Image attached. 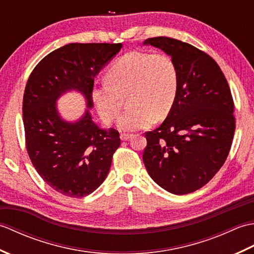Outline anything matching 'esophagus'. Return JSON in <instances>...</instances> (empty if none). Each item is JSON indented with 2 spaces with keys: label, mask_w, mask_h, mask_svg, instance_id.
Segmentation results:
<instances>
[{
  "label": "esophagus",
  "mask_w": 254,
  "mask_h": 254,
  "mask_svg": "<svg viewBox=\"0 0 254 254\" xmlns=\"http://www.w3.org/2000/svg\"><path fill=\"white\" fill-rule=\"evenodd\" d=\"M122 141H127V139H130L132 137V134H128V133H122L120 135Z\"/></svg>",
  "instance_id": "obj_1"
}]
</instances>
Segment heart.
Here are the masks:
<instances>
[{"label": "heart", "instance_id": "obj_1", "mask_svg": "<svg viewBox=\"0 0 254 254\" xmlns=\"http://www.w3.org/2000/svg\"><path fill=\"white\" fill-rule=\"evenodd\" d=\"M179 89L176 62L165 53L131 51L118 58L106 73V82L95 85L91 97L106 123L117 120L127 98L131 108L119 119V127L134 131L163 120L174 107Z\"/></svg>", "mask_w": 254, "mask_h": 254}]
</instances>
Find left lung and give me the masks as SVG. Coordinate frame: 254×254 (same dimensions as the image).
I'll list each match as a JSON object with an SVG mask.
<instances>
[{
    "label": "left lung",
    "instance_id": "1",
    "mask_svg": "<svg viewBox=\"0 0 254 254\" xmlns=\"http://www.w3.org/2000/svg\"><path fill=\"white\" fill-rule=\"evenodd\" d=\"M166 52L179 71V89L166 120L145 133L143 161L150 178L170 193L198 190L216 175L233 144L236 119L227 79L207 53L168 37L144 41Z\"/></svg>",
    "mask_w": 254,
    "mask_h": 254
}]
</instances>
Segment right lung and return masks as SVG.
<instances>
[{"label": "right lung", "instance_id": "right-lung-1", "mask_svg": "<svg viewBox=\"0 0 254 254\" xmlns=\"http://www.w3.org/2000/svg\"><path fill=\"white\" fill-rule=\"evenodd\" d=\"M122 48L121 44H69L46 56L32 69L23 98L25 143L39 176L53 190L84 197L98 189L121 144L115 128L102 130L86 110L79 121H63L56 101L80 91L93 107L95 76Z\"/></svg>", "mask_w": 254, "mask_h": 254}]
</instances>
